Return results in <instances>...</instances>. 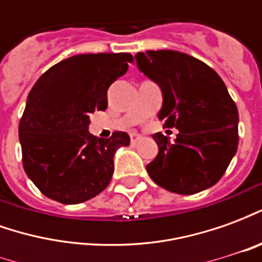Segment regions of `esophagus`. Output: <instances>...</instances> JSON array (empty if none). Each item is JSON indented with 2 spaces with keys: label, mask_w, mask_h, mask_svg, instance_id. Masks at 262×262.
Wrapping results in <instances>:
<instances>
[{
  "label": "esophagus",
  "mask_w": 262,
  "mask_h": 262,
  "mask_svg": "<svg viewBox=\"0 0 262 262\" xmlns=\"http://www.w3.org/2000/svg\"><path fill=\"white\" fill-rule=\"evenodd\" d=\"M142 139H143V136H142V135H139V133H132V135H130L132 144H136V143L140 142Z\"/></svg>",
  "instance_id": "obj_1"
}]
</instances>
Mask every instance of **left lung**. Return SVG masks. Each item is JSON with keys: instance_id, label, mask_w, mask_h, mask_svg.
<instances>
[{"instance_id": "obj_1", "label": "left lung", "mask_w": 262, "mask_h": 262, "mask_svg": "<svg viewBox=\"0 0 262 262\" xmlns=\"http://www.w3.org/2000/svg\"><path fill=\"white\" fill-rule=\"evenodd\" d=\"M135 59L161 90L159 119L180 130L172 143L153 135L159 154L146 167L150 178L180 195L213 187L238 144V112L223 80L203 61L176 50H147Z\"/></svg>"}]
</instances>
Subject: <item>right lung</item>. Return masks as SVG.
Returning a JSON list of instances; mask_svg holds the SVG:
<instances>
[{
    "instance_id": "1",
    "label": "right lung",
    "mask_w": 262,
    "mask_h": 262,
    "mask_svg": "<svg viewBox=\"0 0 262 262\" xmlns=\"http://www.w3.org/2000/svg\"><path fill=\"white\" fill-rule=\"evenodd\" d=\"M129 53L77 54L40 75L19 122L22 163L31 181L53 201L74 205L97 196L114 174V156L130 144L125 132L97 139L90 115L108 106V88L127 71Z\"/></svg>"
}]
</instances>
